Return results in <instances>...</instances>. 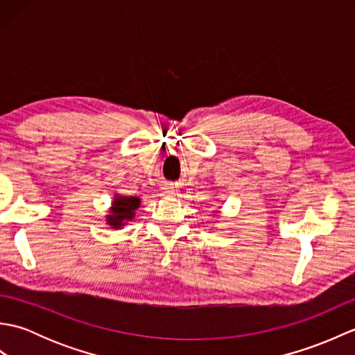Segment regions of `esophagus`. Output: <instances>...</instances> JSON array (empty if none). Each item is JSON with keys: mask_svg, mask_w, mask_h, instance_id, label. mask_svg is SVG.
Instances as JSON below:
<instances>
[{"mask_svg": "<svg viewBox=\"0 0 355 355\" xmlns=\"http://www.w3.org/2000/svg\"><path fill=\"white\" fill-rule=\"evenodd\" d=\"M163 192H164V193H168V195H175L178 191H177V186H173V184H166V186L163 187Z\"/></svg>", "mask_w": 355, "mask_h": 355, "instance_id": "34e87169", "label": "esophagus"}]
</instances>
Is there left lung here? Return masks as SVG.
Segmentation results:
<instances>
[{"mask_svg":"<svg viewBox=\"0 0 355 355\" xmlns=\"http://www.w3.org/2000/svg\"><path fill=\"white\" fill-rule=\"evenodd\" d=\"M218 212H220V210H215V214H218Z\"/></svg>","mask_w":355,"mask_h":355,"instance_id":"left-lung-1","label":"left lung"}]
</instances>
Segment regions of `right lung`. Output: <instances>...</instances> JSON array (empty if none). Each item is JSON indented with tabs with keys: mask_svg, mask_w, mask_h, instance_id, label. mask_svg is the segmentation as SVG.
Segmentation results:
<instances>
[{
	"mask_svg": "<svg viewBox=\"0 0 355 355\" xmlns=\"http://www.w3.org/2000/svg\"><path fill=\"white\" fill-rule=\"evenodd\" d=\"M141 200L139 197H128V195L114 193L111 206L105 215V221L111 229H123L128 223H131L135 218V212L140 207Z\"/></svg>",
	"mask_w": 355,
	"mask_h": 355,
	"instance_id": "1",
	"label": "right lung"
}]
</instances>
